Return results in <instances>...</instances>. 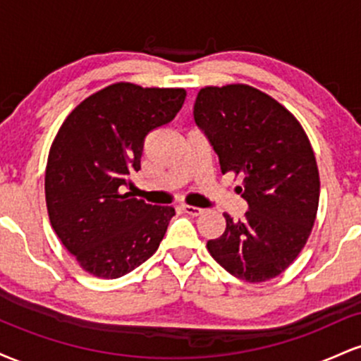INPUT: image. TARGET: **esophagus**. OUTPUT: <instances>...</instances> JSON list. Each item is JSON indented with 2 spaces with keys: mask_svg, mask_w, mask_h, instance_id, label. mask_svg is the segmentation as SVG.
I'll return each instance as SVG.
<instances>
[{
  "mask_svg": "<svg viewBox=\"0 0 361 361\" xmlns=\"http://www.w3.org/2000/svg\"><path fill=\"white\" fill-rule=\"evenodd\" d=\"M183 210L188 215H193V217H197V215L204 212V209H200V207H193V205H183Z\"/></svg>",
  "mask_w": 361,
  "mask_h": 361,
  "instance_id": "obj_1",
  "label": "esophagus"
}]
</instances>
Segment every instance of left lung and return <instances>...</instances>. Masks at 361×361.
<instances>
[{
	"instance_id": "1",
	"label": "left lung",
	"mask_w": 361,
	"mask_h": 361,
	"mask_svg": "<svg viewBox=\"0 0 361 361\" xmlns=\"http://www.w3.org/2000/svg\"><path fill=\"white\" fill-rule=\"evenodd\" d=\"M195 123L205 132L222 175L243 176L241 221L226 217L209 252L235 279L259 283L279 276L307 243L319 205L316 156L299 120L247 85L198 91Z\"/></svg>"
}]
</instances>
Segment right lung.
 <instances>
[{
	"label": "right lung",
	"mask_w": 361,
	"mask_h": 361,
	"mask_svg": "<svg viewBox=\"0 0 361 361\" xmlns=\"http://www.w3.org/2000/svg\"><path fill=\"white\" fill-rule=\"evenodd\" d=\"M185 98L183 88L115 82L81 102L57 132L45 169L49 219L91 275H127L163 241L175 209L123 190L140 169L146 135L171 122Z\"/></svg>",
	"instance_id": "1"
}]
</instances>
